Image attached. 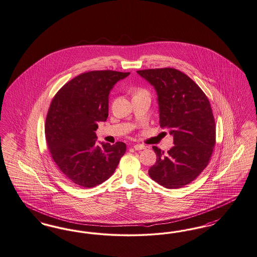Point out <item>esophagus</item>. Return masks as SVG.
Wrapping results in <instances>:
<instances>
[{
	"label": "esophagus",
	"mask_w": 257,
	"mask_h": 257,
	"mask_svg": "<svg viewBox=\"0 0 257 257\" xmlns=\"http://www.w3.org/2000/svg\"><path fill=\"white\" fill-rule=\"evenodd\" d=\"M133 147L136 150H144L146 148V146H144V144H135Z\"/></svg>",
	"instance_id": "esophagus-1"
}]
</instances>
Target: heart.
Segmentation results:
<instances>
[{
    "label": "heart",
    "mask_w": 257,
    "mask_h": 257,
    "mask_svg": "<svg viewBox=\"0 0 257 257\" xmlns=\"http://www.w3.org/2000/svg\"><path fill=\"white\" fill-rule=\"evenodd\" d=\"M139 92H145V91H144V90H139V91H138V92H137V93H139Z\"/></svg>",
    "instance_id": "b5f03b06"
}]
</instances>
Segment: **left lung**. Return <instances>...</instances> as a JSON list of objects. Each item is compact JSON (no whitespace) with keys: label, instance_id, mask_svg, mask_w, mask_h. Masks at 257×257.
<instances>
[{"label":"left lung","instance_id":"left-lung-1","mask_svg":"<svg viewBox=\"0 0 257 257\" xmlns=\"http://www.w3.org/2000/svg\"><path fill=\"white\" fill-rule=\"evenodd\" d=\"M137 72L154 87L160 125L169 129L174 140V146L167 153L153 146L157 162L150 167L149 176L166 188L183 187L202 173L215 145V121L210 103L190 77L176 69Z\"/></svg>","mask_w":257,"mask_h":257}]
</instances>
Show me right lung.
Returning <instances> with one entry per match:
<instances>
[{"label":"right lung","instance_id":"add662e5","mask_svg":"<svg viewBox=\"0 0 257 257\" xmlns=\"http://www.w3.org/2000/svg\"><path fill=\"white\" fill-rule=\"evenodd\" d=\"M130 72L92 71L66 83L53 97L45 134L54 163L73 184L100 185L113 174L126 144H96L97 122L106 121L109 93Z\"/></svg>","mask_w":257,"mask_h":257}]
</instances>
